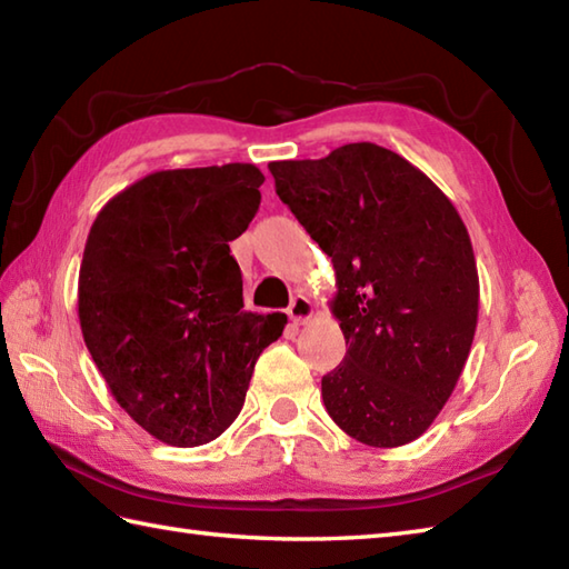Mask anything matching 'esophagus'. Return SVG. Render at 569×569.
<instances>
[{"mask_svg":"<svg viewBox=\"0 0 569 569\" xmlns=\"http://www.w3.org/2000/svg\"><path fill=\"white\" fill-rule=\"evenodd\" d=\"M312 312H316V308H312L310 298L300 296V293L291 300V306H288V318H291V320H293V322H298V325L308 322V320L312 318Z\"/></svg>","mask_w":569,"mask_h":569,"instance_id":"obj_1","label":"esophagus"}]
</instances>
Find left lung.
<instances>
[{
    "mask_svg": "<svg viewBox=\"0 0 569 569\" xmlns=\"http://www.w3.org/2000/svg\"><path fill=\"white\" fill-rule=\"evenodd\" d=\"M276 192L332 257L330 300L349 342L322 401L369 447L418 440L452 396L475 340L479 273L450 198L371 141L269 163Z\"/></svg>",
    "mask_w": 569,
    "mask_h": 569,
    "instance_id": "8db88e82",
    "label": "left lung"
}]
</instances>
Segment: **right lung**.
<instances>
[{
    "mask_svg": "<svg viewBox=\"0 0 569 569\" xmlns=\"http://www.w3.org/2000/svg\"><path fill=\"white\" fill-rule=\"evenodd\" d=\"M253 163L156 171L104 204L84 241L78 318L129 418L173 447L232 426L283 312L244 310L229 253L259 210Z\"/></svg>",
    "mask_w": 569,
    "mask_h": 569,
    "instance_id": "1",
    "label": "right lung"
}]
</instances>
